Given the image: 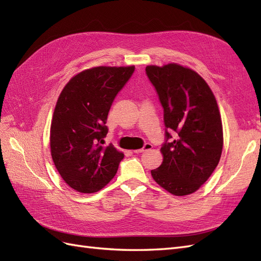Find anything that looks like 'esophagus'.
I'll use <instances>...</instances> for the list:
<instances>
[{"mask_svg": "<svg viewBox=\"0 0 261 261\" xmlns=\"http://www.w3.org/2000/svg\"><path fill=\"white\" fill-rule=\"evenodd\" d=\"M152 144L151 143H145L144 145H143V148H141V149H139V150H136L135 151V153H142V152H144V151H148V150H151L152 149Z\"/></svg>", "mask_w": 261, "mask_h": 261, "instance_id": "1", "label": "esophagus"}]
</instances>
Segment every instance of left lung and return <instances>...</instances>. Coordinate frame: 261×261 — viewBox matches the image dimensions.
Here are the masks:
<instances>
[{
  "label": "left lung",
  "instance_id": "1",
  "mask_svg": "<svg viewBox=\"0 0 261 261\" xmlns=\"http://www.w3.org/2000/svg\"><path fill=\"white\" fill-rule=\"evenodd\" d=\"M145 72L163 107L165 124L163 162L151 171L152 177L173 195L192 194L222 155L223 125L215 96L197 72L181 65L146 66Z\"/></svg>",
  "mask_w": 261,
  "mask_h": 261
}]
</instances>
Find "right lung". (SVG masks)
Masks as SVG:
<instances>
[{
  "label": "right lung",
  "instance_id": "add662e5",
  "mask_svg": "<svg viewBox=\"0 0 261 261\" xmlns=\"http://www.w3.org/2000/svg\"><path fill=\"white\" fill-rule=\"evenodd\" d=\"M135 66H100L73 76L59 95L50 125V152L64 181L80 193L101 190L116 175L123 153L103 146L107 117Z\"/></svg>",
  "mask_w": 261,
  "mask_h": 261
}]
</instances>
